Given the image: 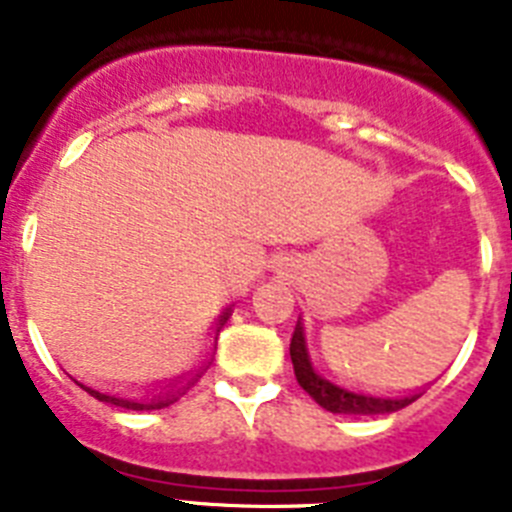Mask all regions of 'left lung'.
Here are the masks:
<instances>
[{"label":"left lung","mask_w":512,"mask_h":512,"mask_svg":"<svg viewBox=\"0 0 512 512\" xmlns=\"http://www.w3.org/2000/svg\"><path fill=\"white\" fill-rule=\"evenodd\" d=\"M289 356H292L295 377L297 382H300L302 390H305L312 400L318 402L320 408L328 410V413L387 415V413H397V410L408 408L410 402H415L420 395H423V392H413V395H400V397H377V395H366V392L348 390V387H338V384H333L330 379L320 377L310 361L305 330H302L300 320H297V328L295 333H292Z\"/></svg>","instance_id":"obj_1"}]
</instances>
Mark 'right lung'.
Segmentation results:
<instances>
[{"label":"right lung","mask_w":512,"mask_h":512,"mask_svg":"<svg viewBox=\"0 0 512 512\" xmlns=\"http://www.w3.org/2000/svg\"><path fill=\"white\" fill-rule=\"evenodd\" d=\"M230 307L228 310L223 312V315H220V320H217V325H215V336L217 333H220V328H223L225 323H228V318H230ZM205 372V369H197V372L194 374H189V377H179V379H174V382H169L166 384V387H158L156 392H153V395H146V397H120V395H110V392H102V390H94V387H87V384H81V382H76L74 377V382L79 384L81 390H87L89 395L92 397H97L99 402H110V405H115V408H125V410H161V408H169L171 402H176L179 400V395H184V392L189 390V387H192L194 382H197V377H200V374Z\"/></svg>","instance_id":"right-lung-1"}]
</instances>
